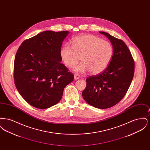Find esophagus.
<instances>
[{"mask_svg":"<svg viewBox=\"0 0 150 150\" xmlns=\"http://www.w3.org/2000/svg\"><path fill=\"white\" fill-rule=\"evenodd\" d=\"M80 78V76L78 74H75L74 75V79L75 80H78Z\"/></svg>","mask_w":150,"mask_h":150,"instance_id":"34e87169","label":"esophagus"}]
</instances>
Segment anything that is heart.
I'll return each mask as SVG.
<instances>
[{
	"mask_svg": "<svg viewBox=\"0 0 150 150\" xmlns=\"http://www.w3.org/2000/svg\"><path fill=\"white\" fill-rule=\"evenodd\" d=\"M72 46L65 44L61 48L59 55L64 64L74 67L81 59L83 62L75 67L77 72L90 71L97 75L105 70L112 55L113 47L109 42L91 34H82L73 38Z\"/></svg>",
	"mask_w": 150,
	"mask_h": 150,
	"instance_id": "1",
	"label": "heart"
}]
</instances>
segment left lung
<instances>
[{
    "mask_svg": "<svg viewBox=\"0 0 150 150\" xmlns=\"http://www.w3.org/2000/svg\"><path fill=\"white\" fill-rule=\"evenodd\" d=\"M99 33L110 41L113 47V55L104 71L86 79V86L82 96L90 105L105 109L115 106L125 95L133 78L134 62L122 40L106 32Z\"/></svg>",
    "mask_w": 150,
    "mask_h": 150,
    "instance_id": "8db88e82",
    "label": "left lung"
}]
</instances>
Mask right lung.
Here are the masks:
<instances>
[{
  "instance_id": "add662e5",
  "label": "right lung",
  "mask_w": 150,
  "mask_h": 150,
  "mask_svg": "<svg viewBox=\"0 0 150 150\" xmlns=\"http://www.w3.org/2000/svg\"><path fill=\"white\" fill-rule=\"evenodd\" d=\"M69 31L41 32L23 42L16 54L15 86L28 103L40 109L55 105L74 75L61 64L62 42Z\"/></svg>"
}]
</instances>
